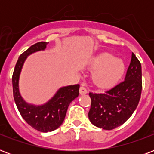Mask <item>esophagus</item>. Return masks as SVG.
<instances>
[{
    "instance_id": "obj_1",
    "label": "esophagus",
    "mask_w": 154,
    "mask_h": 154,
    "mask_svg": "<svg viewBox=\"0 0 154 154\" xmlns=\"http://www.w3.org/2000/svg\"><path fill=\"white\" fill-rule=\"evenodd\" d=\"M79 92H80V94L81 95H85V94H87V89L83 86H81L80 87V89H79Z\"/></svg>"
}]
</instances>
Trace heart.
Returning <instances> with one entry per match:
<instances>
[{
  "mask_svg": "<svg viewBox=\"0 0 154 154\" xmlns=\"http://www.w3.org/2000/svg\"><path fill=\"white\" fill-rule=\"evenodd\" d=\"M89 67L95 70L92 76L94 84L101 88H107L114 85L123 76L125 63L112 53H105L93 58Z\"/></svg>",
  "mask_w": 154,
  "mask_h": 154,
  "instance_id": "b5f03b06",
  "label": "heart"
}]
</instances>
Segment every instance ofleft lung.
<instances>
[{
  "mask_svg": "<svg viewBox=\"0 0 154 154\" xmlns=\"http://www.w3.org/2000/svg\"><path fill=\"white\" fill-rule=\"evenodd\" d=\"M141 89V63L132 53L131 61L123 82L104 93H89L91 107L88 116L90 122L106 130L124 124L137 109Z\"/></svg>",
  "mask_w": 154,
  "mask_h": 154,
  "instance_id": "8db88e82",
  "label": "left lung"
}]
</instances>
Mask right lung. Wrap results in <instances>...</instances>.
I'll return each mask as SVG.
<instances>
[{
    "label": "right lung",
    "instance_id": "right-lung-1",
    "mask_svg": "<svg viewBox=\"0 0 154 154\" xmlns=\"http://www.w3.org/2000/svg\"><path fill=\"white\" fill-rule=\"evenodd\" d=\"M47 42H38L33 45L19 57L13 74V97L20 115L33 129L47 133L55 130L64 122L68 107L79 95L80 85L61 87L54 96L43 105H32L24 100L19 90V79L21 69L28 56L46 49Z\"/></svg>",
    "mask_w": 154,
    "mask_h": 154
}]
</instances>
